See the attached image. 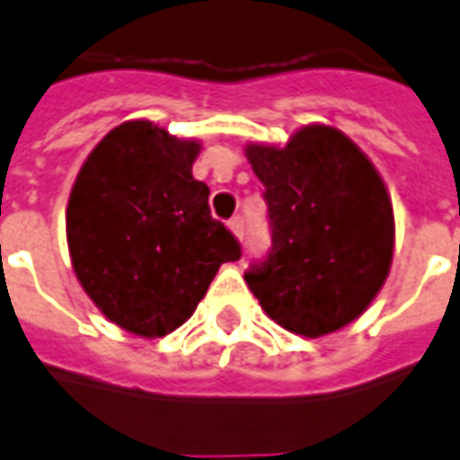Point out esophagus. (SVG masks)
<instances>
[{"mask_svg":"<svg viewBox=\"0 0 460 460\" xmlns=\"http://www.w3.org/2000/svg\"><path fill=\"white\" fill-rule=\"evenodd\" d=\"M229 229L236 239H243V217H234V219L229 221Z\"/></svg>","mask_w":460,"mask_h":460,"instance_id":"1","label":"esophagus"}]
</instances>
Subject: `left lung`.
I'll return each mask as SVG.
<instances>
[{"mask_svg":"<svg viewBox=\"0 0 460 460\" xmlns=\"http://www.w3.org/2000/svg\"><path fill=\"white\" fill-rule=\"evenodd\" d=\"M265 187L273 248L248 270L265 314L292 334H334L385 285L394 248L387 187L339 128L309 124L285 146L248 144Z\"/></svg>","mask_w":460,"mask_h":460,"instance_id":"left-lung-1","label":"left lung"}]
</instances>
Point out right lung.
Here are the masks:
<instances>
[{
    "label": "right lung",
    "instance_id": "right-lung-1",
    "mask_svg": "<svg viewBox=\"0 0 460 460\" xmlns=\"http://www.w3.org/2000/svg\"><path fill=\"white\" fill-rule=\"evenodd\" d=\"M199 141L146 119L111 128L87 155L67 199L77 280L109 322L144 339L185 324L221 263L241 246L209 214L192 178Z\"/></svg>",
    "mask_w": 460,
    "mask_h": 460
}]
</instances>
